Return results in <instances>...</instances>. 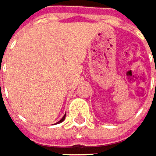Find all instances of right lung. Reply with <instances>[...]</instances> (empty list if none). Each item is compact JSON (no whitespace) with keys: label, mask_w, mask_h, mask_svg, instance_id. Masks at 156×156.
Instances as JSON below:
<instances>
[{"label":"right lung","mask_w":156,"mask_h":156,"mask_svg":"<svg viewBox=\"0 0 156 156\" xmlns=\"http://www.w3.org/2000/svg\"><path fill=\"white\" fill-rule=\"evenodd\" d=\"M65 117H66V114H65V115H64V116H63V118H62V119H61V120H60V121H59V122H56V123H60V122H63V121H64V120H65Z\"/></svg>","instance_id":"1"}]
</instances>
